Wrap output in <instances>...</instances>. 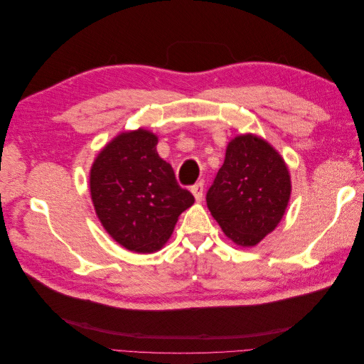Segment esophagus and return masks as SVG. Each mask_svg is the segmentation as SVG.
<instances>
[{
  "mask_svg": "<svg viewBox=\"0 0 364 364\" xmlns=\"http://www.w3.org/2000/svg\"><path fill=\"white\" fill-rule=\"evenodd\" d=\"M203 190H205V183H203V181L197 182L196 185H193V186H191V193H193L194 199H196L197 202H200V200H202V197H203Z\"/></svg>",
  "mask_w": 364,
  "mask_h": 364,
  "instance_id": "34e87169",
  "label": "esophagus"
}]
</instances>
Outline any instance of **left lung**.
<instances>
[{
  "mask_svg": "<svg viewBox=\"0 0 364 364\" xmlns=\"http://www.w3.org/2000/svg\"><path fill=\"white\" fill-rule=\"evenodd\" d=\"M291 193L287 165L267 141L240 135L228 144L206 205L228 238L257 246L278 226Z\"/></svg>",
  "mask_w": 364,
  "mask_h": 364,
  "instance_id": "left-lung-1",
  "label": "left lung"
}]
</instances>
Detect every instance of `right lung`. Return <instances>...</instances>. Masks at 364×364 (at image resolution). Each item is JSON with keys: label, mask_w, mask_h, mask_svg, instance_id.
Listing matches in <instances>:
<instances>
[{"label": "right lung", "mask_w": 364, "mask_h": 364, "mask_svg": "<svg viewBox=\"0 0 364 364\" xmlns=\"http://www.w3.org/2000/svg\"><path fill=\"white\" fill-rule=\"evenodd\" d=\"M156 144L158 136L146 129L123 132L98 153L90 174L91 199L106 232L138 253L159 250L194 203Z\"/></svg>", "instance_id": "right-lung-1"}]
</instances>
